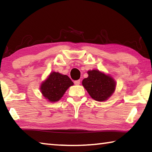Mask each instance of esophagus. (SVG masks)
Returning a JSON list of instances; mask_svg holds the SVG:
<instances>
[{"label":"esophagus","mask_w":152,"mask_h":152,"mask_svg":"<svg viewBox=\"0 0 152 152\" xmlns=\"http://www.w3.org/2000/svg\"><path fill=\"white\" fill-rule=\"evenodd\" d=\"M80 84V80L74 81V84H76V85H79Z\"/></svg>","instance_id":"obj_1"}]
</instances>
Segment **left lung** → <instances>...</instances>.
<instances>
[{
  "label": "left lung",
  "instance_id": "obj_1",
  "mask_svg": "<svg viewBox=\"0 0 152 152\" xmlns=\"http://www.w3.org/2000/svg\"><path fill=\"white\" fill-rule=\"evenodd\" d=\"M88 78L82 80V85L92 99L104 101L111 96L116 87V82L111 76L98 70L88 71Z\"/></svg>",
  "mask_w": 152,
  "mask_h": 152
}]
</instances>
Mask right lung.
<instances>
[{"mask_svg": "<svg viewBox=\"0 0 152 152\" xmlns=\"http://www.w3.org/2000/svg\"><path fill=\"white\" fill-rule=\"evenodd\" d=\"M73 84V82L68 76L53 72L42 82L40 91L49 101L56 102L60 100L67 89Z\"/></svg>", "mask_w": 152, "mask_h": 152, "instance_id": "1", "label": "right lung"}]
</instances>
